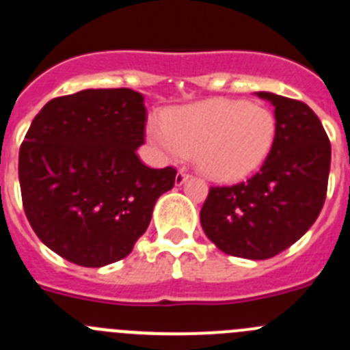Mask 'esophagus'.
Returning a JSON list of instances; mask_svg holds the SVG:
<instances>
[{"label":"esophagus","instance_id":"34e87169","mask_svg":"<svg viewBox=\"0 0 350 350\" xmlns=\"http://www.w3.org/2000/svg\"><path fill=\"white\" fill-rule=\"evenodd\" d=\"M187 178H189V173H185L184 170H178V172H177V177H175V184L182 185L185 180H187Z\"/></svg>","mask_w":350,"mask_h":350}]
</instances>
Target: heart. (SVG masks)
Here are the masks:
<instances>
[{"label":"heart","instance_id":"b5f03b06","mask_svg":"<svg viewBox=\"0 0 350 350\" xmlns=\"http://www.w3.org/2000/svg\"><path fill=\"white\" fill-rule=\"evenodd\" d=\"M275 131L270 108L226 98L172 108L163 122L147 126L148 140L163 156H194L198 168L219 182L254 173L270 154Z\"/></svg>","mask_w":350,"mask_h":350}]
</instances>
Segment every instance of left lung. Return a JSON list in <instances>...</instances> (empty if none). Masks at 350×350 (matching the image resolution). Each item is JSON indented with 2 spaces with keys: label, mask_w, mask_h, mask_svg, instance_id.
<instances>
[{
  "label": "left lung",
  "mask_w": 350,
  "mask_h": 350,
  "mask_svg": "<svg viewBox=\"0 0 350 350\" xmlns=\"http://www.w3.org/2000/svg\"><path fill=\"white\" fill-rule=\"evenodd\" d=\"M275 108L277 131L259 172L230 187H210L200 221L222 252L268 259L310 230L326 200L332 145L308 105L256 92Z\"/></svg>",
  "instance_id": "8db88e82"
}]
</instances>
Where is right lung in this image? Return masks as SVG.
Segmentation results:
<instances>
[{"mask_svg": "<svg viewBox=\"0 0 350 350\" xmlns=\"http://www.w3.org/2000/svg\"><path fill=\"white\" fill-rule=\"evenodd\" d=\"M144 96L85 89L49 101L18 152V182L31 228L55 254L88 268L126 258L147 231L157 198L177 170L137 156L145 137Z\"/></svg>", "mask_w": 350, "mask_h": 350, "instance_id": "add662e5", "label": "right lung"}]
</instances>
